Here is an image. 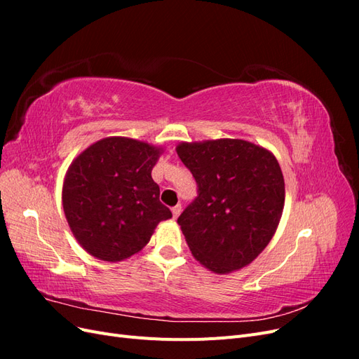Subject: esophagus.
I'll return each instance as SVG.
<instances>
[{"instance_id": "obj_1", "label": "esophagus", "mask_w": 359, "mask_h": 359, "mask_svg": "<svg viewBox=\"0 0 359 359\" xmlns=\"http://www.w3.org/2000/svg\"><path fill=\"white\" fill-rule=\"evenodd\" d=\"M181 205H175V206H173V208H172V214H173V219H178V215L181 214Z\"/></svg>"}]
</instances>
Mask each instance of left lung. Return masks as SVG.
<instances>
[{
	"mask_svg": "<svg viewBox=\"0 0 359 359\" xmlns=\"http://www.w3.org/2000/svg\"><path fill=\"white\" fill-rule=\"evenodd\" d=\"M177 154L198 182L178 217L194 259L215 274L250 265L277 231L285 178L269 149L244 139L181 142Z\"/></svg>",
	"mask_w": 359,
	"mask_h": 359,
	"instance_id": "left-lung-1",
	"label": "left lung"
}]
</instances>
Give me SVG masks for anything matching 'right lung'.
Here are the masks:
<instances>
[{
	"instance_id": "1",
	"label": "right lung",
	"mask_w": 359,
	"mask_h": 359,
	"mask_svg": "<svg viewBox=\"0 0 359 359\" xmlns=\"http://www.w3.org/2000/svg\"><path fill=\"white\" fill-rule=\"evenodd\" d=\"M163 148L132 137L97 140L76 157L62 182V208L86 253L121 262L139 253L172 217L151 170Z\"/></svg>"
}]
</instances>
